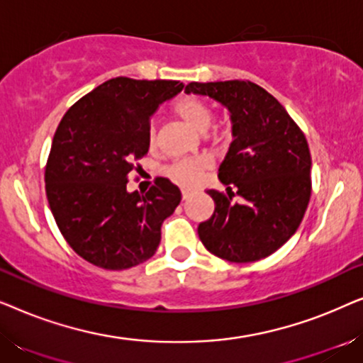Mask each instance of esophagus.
Listing matches in <instances>:
<instances>
[{
    "label": "esophagus",
    "mask_w": 363,
    "mask_h": 363,
    "mask_svg": "<svg viewBox=\"0 0 363 363\" xmlns=\"http://www.w3.org/2000/svg\"><path fill=\"white\" fill-rule=\"evenodd\" d=\"M193 195V190H190V188H182V198L183 200H188Z\"/></svg>",
    "instance_id": "esophagus-1"
}]
</instances>
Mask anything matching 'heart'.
<instances>
[{
    "label": "heart",
    "mask_w": 363,
    "mask_h": 363,
    "mask_svg": "<svg viewBox=\"0 0 363 363\" xmlns=\"http://www.w3.org/2000/svg\"><path fill=\"white\" fill-rule=\"evenodd\" d=\"M175 112H177V116L180 117L182 121L196 133H201L203 135V133H206L208 130H210L213 113H211L210 106H208L203 99L195 97V96L183 97L177 102ZM147 142L150 148L157 145L155 125L148 127ZM205 168H206L205 160H182V162H177V163H173V165L168 167L165 173L172 178L173 182L180 183V185H183V186H193L200 182L203 170H205Z\"/></svg>",
    "instance_id": "1"
}]
</instances>
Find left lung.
<instances>
[{
	"label": "left lung",
	"instance_id": "8db88e82",
	"mask_svg": "<svg viewBox=\"0 0 363 363\" xmlns=\"http://www.w3.org/2000/svg\"><path fill=\"white\" fill-rule=\"evenodd\" d=\"M185 92L221 104L233 123V142L218 173L230 198L206 191L215 213L200 223L198 236L221 259H262L294 235L309 205L312 160L304 133L252 82H191ZM235 191L240 203L232 201Z\"/></svg>",
	"mask_w": 363,
	"mask_h": 363
}]
</instances>
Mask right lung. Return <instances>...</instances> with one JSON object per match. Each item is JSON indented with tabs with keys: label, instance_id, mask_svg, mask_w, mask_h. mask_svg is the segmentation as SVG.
Listing matches in <instances>:
<instances>
[{
	"label": "right lung",
	"instance_id": "obj_1",
	"mask_svg": "<svg viewBox=\"0 0 363 363\" xmlns=\"http://www.w3.org/2000/svg\"><path fill=\"white\" fill-rule=\"evenodd\" d=\"M183 87L178 81L111 79L59 123L44 175L49 208L69 246L91 264L121 271L155 255L163 221L182 193L167 178H157L143 195L128 191L127 175L148 152L152 116Z\"/></svg>",
	"mask_w": 363,
	"mask_h": 363
}]
</instances>
